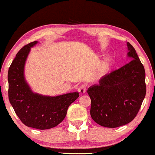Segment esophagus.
I'll return each mask as SVG.
<instances>
[{
  "instance_id": "obj_1",
  "label": "esophagus",
  "mask_w": 155,
  "mask_h": 155,
  "mask_svg": "<svg viewBox=\"0 0 155 155\" xmlns=\"http://www.w3.org/2000/svg\"><path fill=\"white\" fill-rule=\"evenodd\" d=\"M78 92H79L81 95L84 94V93H86V85H84V84L81 85V86L78 87Z\"/></svg>"
}]
</instances>
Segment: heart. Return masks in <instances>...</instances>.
<instances>
[{
    "mask_svg": "<svg viewBox=\"0 0 155 155\" xmlns=\"http://www.w3.org/2000/svg\"><path fill=\"white\" fill-rule=\"evenodd\" d=\"M108 66H109V62L107 61V62H106L105 63H104V65H103V67L104 69H107L108 67Z\"/></svg>",
    "mask_w": 155,
    "mask_h": 155,
    "instance_id": "b5f03b06",
    "label": "heart"
}]
</instances>
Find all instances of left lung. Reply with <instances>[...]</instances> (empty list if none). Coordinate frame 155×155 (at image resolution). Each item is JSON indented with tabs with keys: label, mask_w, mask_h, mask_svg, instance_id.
<instances>
[{
	"label": "left lung",
	"mask_w": 155,
	"mask_h": 155,
	"mask_svg": "<svg viewBox=\"0 0 155 155\" xmlns=\"http://www.w3.org/2000/svg\"><path fill=\"white\" fill-rule=\"evenodd\" d=\"M130 60L89 87L91 116L99 125L116 128L134 120L146 94L145 71L134 48L127 43Z\"/></svg>",
	"instance_id": "left-lung-1"
}]
</instances>
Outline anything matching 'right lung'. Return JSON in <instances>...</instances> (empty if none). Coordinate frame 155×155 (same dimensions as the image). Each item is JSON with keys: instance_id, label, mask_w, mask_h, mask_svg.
Returning <instances> with one entry per match:
<instances>
[{"instance_id": "1", "label": "right lung", "mask_w": 155, "mask_h": 155, "mask_svg": "<svg viewBox=\"0 0 155 155\" xmlns=\"http://www.w3.org/2000/svg\"><path fill=\"white\" fill-rule=\"evenodd\" d=\"M38 41L24 46L17 53L8 74V97L21 121L28 127L45 130L55 127L65 118L69 106L79 93L48 96L34 93L25 77L27 57Z\"/></svg>"}]
</instances>
